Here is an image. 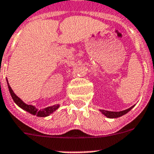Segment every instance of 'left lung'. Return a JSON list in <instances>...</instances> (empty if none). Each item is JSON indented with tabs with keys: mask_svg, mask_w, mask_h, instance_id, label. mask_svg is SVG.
Returning a JSON list of instances; mask_svg holds the SVG:
<instances>
[{
	"mask_svg": "<svg viewBox=\"0 0 154 154\" xmlns=\"http://www.w3.org/2000/svg\"><path fill=\"white\" fill-rule=\"evenodd\" d=\"M134 107V106L131 107L128 109H126L124 111H121V112H109V111H105V110H100L101 112V113L104 115L107 118H111V119H114V118H119V117H120V116H123L125 114H127V112H129L132 108Z\"/></svg>",
	"mask_w": 154,
	"mask_h": 154,
	"instance_id": "left-lung-1",
	"label": "left lung"
}]
</instances>
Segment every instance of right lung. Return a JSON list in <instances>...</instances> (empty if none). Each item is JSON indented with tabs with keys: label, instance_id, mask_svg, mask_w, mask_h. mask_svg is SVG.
Returning <instances> with one entry per match:
<instances>
[{
	"label": "right lung",
	"instance_id": "1",
	"mask_svg": "<svg viewBox=\"0 0 154 154\" xmlns=\"http://www.w3.org/2000/svg\"><path fill=\"white\" fill-rule=\"evenodd\" d=\"M7 80V83H8V90H9L10 94H11V97H12V100H14L15 103L19 106V107L22 108L23 110L26 111V112H29L30 114H32L33 116H38V117H47V116H50L51 114L53 113L54 112H55L56 110L59 107V104H56V105L51 106V107H47L46 108H43V109L38 110L35 106L33 105H28L27 103H25L20 98H19L14 93V92L12 91V88L10 87L9 84L8 82V79Z\"/></svg>",
	"mask_w": 154,
	"mask_h": 154
}]
</instances>
